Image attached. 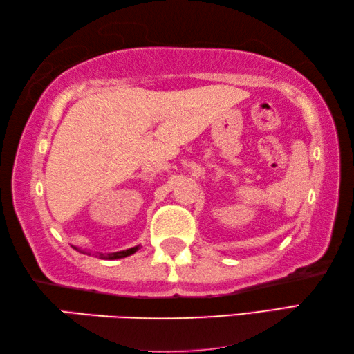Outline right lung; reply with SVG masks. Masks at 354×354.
Returning <instances> with one entry per match:
<instances>
[{
    "instance_id": "1",
    "label": "right lung",
    "mask_w": 354,
    "mask_h": 354,
    "mask_svg": "<svg viewBox=\"0 0 354 354\" xmlns=\"http://www.w3.org/2000/svg\"><path fill=\"white\" fill-rule=\"evenodd\" d=\"M141 248V246H133V248H130V249H125V251H118V252H111V254H100V257L102 259H108V260H114V259H124V257H129V256H131V254H135L138 249Z\"/></svg>"
}]
</instances>
